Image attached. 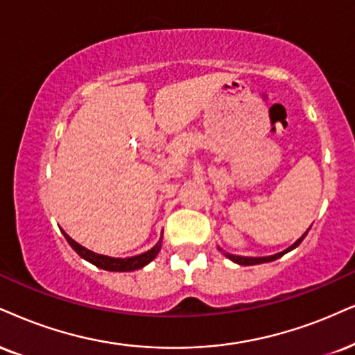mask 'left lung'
Listing matches in <instances>:
<instances>
[{"label":"left lung","mask_w":355,"mask_h":355,"mask_svg":"<svg viewBox=\"0 0 355 355\" xmlns=\"http://www.w3.org/2000/svg\"><path fill=\"white\" fill-rule=\"evenodd\" d=\"M306 234H308V232H306ZM306 234L303 235V237H301L300 240H296L295 243L291 245L290 248H286V250L284 252H279V253H277V255H271V257H239V255H229V253H225L227 257L230 258L232 261H235V263H239V265H245V266H248V265H258V263H266V261H273V260H277V258H279V257H283L284 253H288L290 250H293V248H296L298 247V245L303 242V239L306 237Z\"/></svg>","instance_id":"obj_1"}]
</instances>
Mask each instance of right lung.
I'll return each mask as SVG.
<instances>
[{
  "mask_svg": "<svg viewBox=\"0 0 355 355\" xmlns=\"http://www.w3.org/2000/svg\"><path fill=\"white\" fill-rule=\"evenodd\" d=\"M62 234H64L65 240L69 242V245H71L73 250H76L82 258H84V260L90 261V263L98 266V268L108 270V271H133V270L143 268L144 265H148L151 260H155L156 255L161 250V243H156L151 250L144 252V253H141V255H137V257H130V258L105 257V255H100V253H94V252L87 250L85 247H82V245H78L76 240H72L71 237H69L65 232H62Z\"/></svg>",
  "mask_w": 355,
  "mask_h": 355,
  "instance_id": "add662e5",
  "label": "right lung"
}]
</instances>
